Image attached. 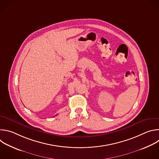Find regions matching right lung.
Wrapping results in <instances>:
<instances>
[{
  "instance_id": "add662e5",
  "label": "right lung",
  "mask_w": 159,
  "mask_h": 159,
  "mask_svg": "<svg viewBox=\"0 0 159 159\" xmlns=\"http://www.w3.org/2000/svg\"><path fill=\"white\" fill-rule=\"evenodd\" d=\"M55 116H57V115H55Z\"/></svg>"
}]
</instances>
